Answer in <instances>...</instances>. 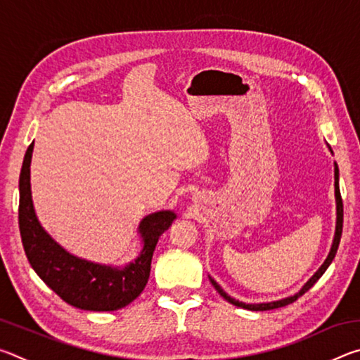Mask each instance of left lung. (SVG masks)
<instances>
[{
  "label": "left lung",
  "mask_w": 360,
  "mask_h": 360,
  "mask_svg": "<svg viewBox=\"0 0 360 360\" xmlns=\"http://www.w3.org/2000/svg\"><path fill=\"white\" fill-rule=\"evenodd\" d=\"M335 197H337V230H335V238H333V245L330 249V254H328V257L326 259L324 264L319 268L318 271L314 273V276L309 279V281L303 285V289L295 294L294 297H289V298H284V300H279V302H273V303H259V304H246L243 302L235 300V298H231L230 295L225 294L222 290L221 285H219L214 279H211V284L214 285V289L221 294L225 300L230 302L231 304H235V307H241V308H246V309H251V311H266V309H275V308H281L285 307V304L289 303H294L298 297H302L304 292H308L309 289L313 288L314 283L318 281V279L324 275V271L328 268V265L332 264V260L335 257V254H337V249L340 245V240H341V231H343V200H341V193H340V186H338V168L335 167Z\"/></svg>",
  "instance_id": "left-lung-1"
}]
</instances>
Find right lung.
<instances>
[{
    "label": "right lung",
    "instance_id": "obj_1",
    "mask_svg": "<svg viewBox=\"0 0 360 360\" xmlns=\"http://www.w3.org/2000/svg\"><path fill=\"white\" fill-rule=\"evenodd\" d=\"M33 143L23 158L19 179V229L27 259L38 276L71 307L87 311H114L131 303L146 288L152 254L158 238L174 221L169 211L155 212L139 224L144 248L139 257L124 270L90 264L63 251L36 219L30 188Z\"/></svg>",
    "mask_w": 360,
    "mask_h": 360
}]
</instances>
